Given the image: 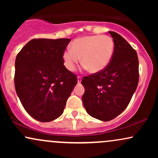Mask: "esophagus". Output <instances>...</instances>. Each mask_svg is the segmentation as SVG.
Here are the masks:
<instances>
[{"instance_id": "esophagus-1", "label": "esophagus", "mask_w": 158, "mask_h": 158, "mask_svg": "<svg viewBox=\"0 0 158 158\" xmlns=\"http://www.w3.org/2000/svg\"><path fill=\"white\" fill-rule=\"evenodd\" d=\"M77 79H78V83H80L81 81V76H78Z\"/></svg>"}]
</instances>
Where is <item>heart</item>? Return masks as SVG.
Returning a JSON list of instances; mask_svg holds the SVG:
<instances>
[{
    "label": "heart",
    "mask_w": 158,
    "mask_h": 158,
    "mask_svg": "<svg viewBox=\"0 0 158 158\" xmlns=\"http://www.w3.org/2000/svg\"><path fill=\"white\" fill-rule=\"evenodd\" d=\"M114 43L108 35H90L75 39L71 49L63 54L65 67L70 71L75 70L79 61L90 73L102 71L108 66L113 56Z\"/></svg>",
    "instance_id": "1"
}]
</instances>
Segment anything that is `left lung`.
<instances>
[{
	"label": "left lung",
	"mask_w": 158,
	"mask_h": 158,
	"mask_svg": "<svg viewBox=\"0 0 158 158\" xmlns=\"http://www.w3.org/2000/svg\"><path fill=\"white\" fill-rule=\"evenodd\" d=\"M113 38L114 50L110 63L99 73L84 77L83 105L90 116L110 121L127 108L139 81V61L136 50L120 35Z\"/></svg>",
	"instance_id": "obj_1"
}]
</instances>
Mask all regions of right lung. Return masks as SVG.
Wrapping results in <instances>:
<instances>
[{"label": "right lung", "mask_w": 158, "mask_h": 158, "mask_svg": "<svg viewBox=\"0 0 158 158\" xmlns=\"http://www.w3.org/2000/svg\"><path fill=\"white\" fill-rule=\"evenodd\" d=\"M70 41L34 39L16 56V93L27 113L40 122L60 117L77 84V76L64 65L63 54Z\"/></svg>", "instance_id": "right-lung-1"}]
</instances>
